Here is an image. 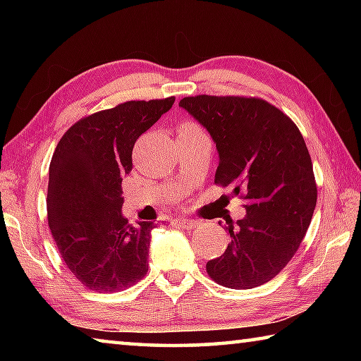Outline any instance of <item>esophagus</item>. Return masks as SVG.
<instances>
[{
  "label": "esophagus",
  "instance_id": "1",
  "mask_svg": "<svg viewBox=\"0 0 361 361\" xmlns=\"http://www.w3.org/2000/svg\"><path fill=\"white\" fill-rule=\"evenodd\" d=\"M176 223L186 229H197L200 228V224H202L200 221H197V219H188V218H178L176 219Z\"/></svg>",
  "mask_w": 361,
  "mask_h": 361
}]
</instances>
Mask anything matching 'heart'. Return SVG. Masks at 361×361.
<instances>
[{"instance_id":"obj_1","label":"heart","mask_w":361,"mask_h":361,"mask_svg":"<svg viewBox=\"0 0 361 361\" xmlns=\"http://www.w3.org/2000/svg\"><path fill=\"white\" fill-rule=\"evenodd\" d=\"M191 130H200V127L197 124H194V122L186 121V122H183V124L180 126V129H178L180 133L181 132H191Z\"/></svg>"}]
</instances>
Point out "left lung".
I'll return each instance as SVG.
<instances>
[{"label":"left lung","mask_w":361,"mask_h":361,"mask_svg":"<svg viewBox=\"0 0 361 361\" xmlns=\"http://www.w3.org/2000/svg\"><path fill=\"white\" fill-rule=\"evenodd\" d=\"M180 106L216 143L215 185L245 200L247 215L229 223L226 252L207 262L216 283L248 290L269 282L298 252L314 215L312 159L288 116L258 97L195 95Z\"/></svg>","instance_id":"8db88e82"}]
</instances>
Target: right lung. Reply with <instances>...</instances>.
Wrapping results in <instances>:
<instances>
[{
    "label": "right lung",
    "instance_id": "1",
    "mask_svg": "<svg viewBox=\"0 0 361 361\" xmlns=\"http://www.w3.org/2000/svg\"><path fill=\"white\" fill-rule=\"evenodd\" d=\"M175 97L130 100L73 124L49 166L47 223L73 276L85 288L116 293L148 272L152 221L122 216V176L138 137L172 108Z\"/></svg>",
    "mask_w": 361,
    "mask_h": 361
}]
</instances>
